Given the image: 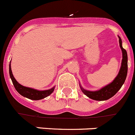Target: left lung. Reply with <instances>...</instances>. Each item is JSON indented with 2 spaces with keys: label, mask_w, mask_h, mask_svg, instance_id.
Wrapping results in <instances>:
<instances>
[{
  "label": "left lung",
  "mask_w": 135,
  "mask_h": 135,
  "mask_svg": "<svg viewBox=\"0 0 135 135\" xmlns=\"http://www.w3.org/2000/svg\"><path fill=\"white\" fill-rule=\"evenodd\" d=\"M119 43L122 51V61L121 68L118 74L112 83L97 91L86 90L80 86L83 93L89 98L97 101H104V100L109 99L114 95H115V93L120 90L122 86L124 83L127 76V71H128V56L126 51L122 46V40L120 37H119Z\"/></svg>",
  "instance_id": "left-lung-1"
}]
</instances>
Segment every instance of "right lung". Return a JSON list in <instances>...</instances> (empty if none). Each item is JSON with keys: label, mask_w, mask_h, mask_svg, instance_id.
Masks as SVG:
<instances>
[{"label": "right lung", "mask_w": 135, "mask_h": 135, "mask_svg": "<svg viewBox=\"0 0 135 135\" xmlns=\"http://www.w3.org/2000/svg\"><path fill=\"white\" fill-rule=\"evenodd\" d=\"M9 75H10L11 79L14 87L15 88L17 91L21 95L25 97L26 98L30 99L40 100L45 98V97L51 95L55 89V87H53L49 90H38L21 85L20 83L17 82L16 80L14 78L13 75L12 74L11 68V63L9 64Z\"/></svg>", "instance_id": "right-lung-1"}]
</instances>
